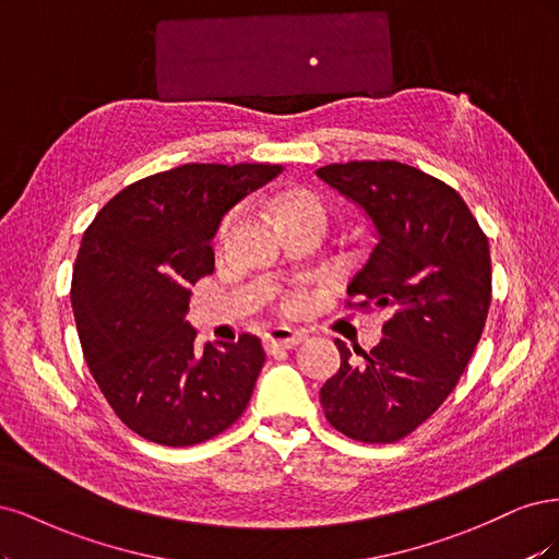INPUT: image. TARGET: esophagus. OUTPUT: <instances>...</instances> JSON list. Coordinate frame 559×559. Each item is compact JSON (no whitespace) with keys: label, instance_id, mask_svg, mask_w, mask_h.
<instances>
[{"label":"esophagus","instance_id":"1","mask_svg":"<svg viewBox=\"0 0 559 559\" xmlns=\"http://www.w3.org/2000/svg\"><path fill=\"white\" fill-rule=\"evenodd\" d=\"M301 338H304L301 332H295V330H290V328H274L272 332H269V334L264 336V348H266L269 353H276L278 348L290 350V348H295L297 344H301Z\"/></svg>","mask_w":559,"mask_h":559}]
</instances>
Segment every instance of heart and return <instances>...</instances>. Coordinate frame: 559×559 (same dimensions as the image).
<instances>
[{
	"instance_id": "heart-1",
	"label": "heart",
	"mask_w": 559,
	"mask_h": 559,
	"mask_svg": "<svg viewBox=\"0 0 559 559\" xmlns=\"http://www.w3.org/2000/svg\"><path fill=\"white\" fill-rule=\"evenodd\" d=\"M274 213H276L278 223L293 221V218H313V221L325 223V218H328L325 202H322L316 192L306 190V188H287V190L278 192L276 202H274ZM227 227H229V215L227 218H223L218 229H215V241H223Z\"/></svg>"
}]
</instances>
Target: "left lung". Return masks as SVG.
Wrapping results in <instances>:
<instances>
[{"label":"left lung","mask_w":559,"mask_h":559,"mask_svg":"<svg viewBox=\"0 0 559 559\" xmlns=\"http://www.w3.org/2000/svg\"><path fill=\"white\" fill-rule=\"evenodd\" d=\"M318 176L362 206L378 229L369 262L348 285V309H388L381 344L320 388L328 423L353 441L394 443L455 390L492 299L490 243L462 197L394 159H353Z\"/></svg>","instance_id":"1"}]
</instances>
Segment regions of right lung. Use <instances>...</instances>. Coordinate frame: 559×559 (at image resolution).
Listing matches in <instances>:
<instances>
[{
  "mask_svg": "<svg viewBox=\"0 0 559 559\" xmlns=\"http://www.w3.org/2000/svg\"><path fill=\"white\" fill-rule=\"evenodd\" d=\"M281 165H183L120 190L87 225L71 276L83 357L116 416L183 448L241 418L264 350L258 336L194 346L190 285L213 274L223 215Z\"/></svg>",
  "mask_w": 559,
  "mask_h": 559,
  "instance_id": "1",
  "label": "right lung"
}]
</instances>
